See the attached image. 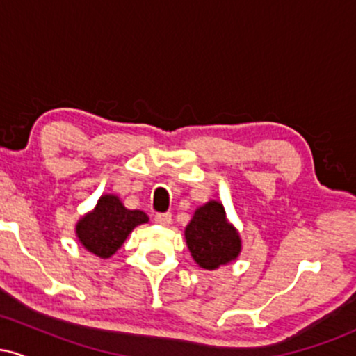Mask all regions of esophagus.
<instances>
[{
	"mask_svg": "<svg viewBox=\"0 0 356 356\" xmlns=\"http://www.w3.org/2000/svg\"><path fill=\"white\" fill-rule=\"evenodd\" d=\"M154 220L157 224H161V226H169L172 222V214L170 212H161V214H155Z\"/></svg>",
	"mask_w": 356,
	"mask_h": 356,
	"instance_id": "esophagus-1",
	"label": "esophagus"
}]
</instances>
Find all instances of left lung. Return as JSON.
Wrapping results in <instances>:
<instances>
[{"instance_id": "obj_1", "label": "left lung", "mask_w": 356, "mask_h": 356, "mask_svg": "<svg viewBox=\"0 0 356 356\" xmlns=\"http://www.w3.org/2000/svg\"><path fill=\"white\" fill-rule=\"evenodd\" d=\"M184 234L191 256L209 271L231 263L241 252L238 231L227 222L224 206L218 201H209L195 209Z\"/></svg>"}]
</instances>
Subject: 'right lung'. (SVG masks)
<instances>
[{
  "label": "right lung",
  "instance_id": "1",
  "mask_svg": "<svg viewBox=\"0 0 356 356\" xmlns=\"http://www.w3.org/2000/svg\"><path fill=\"white\" fill-rule=\"evenodd\" d=\"M149 220L144 211H130L113 194L102 195L95 209L76 222V238L92 254L107 259L115 254L127 236Z\"/></svg>",
  "mask_w": 356,
  "mask_h": 356
}]
</instances>
